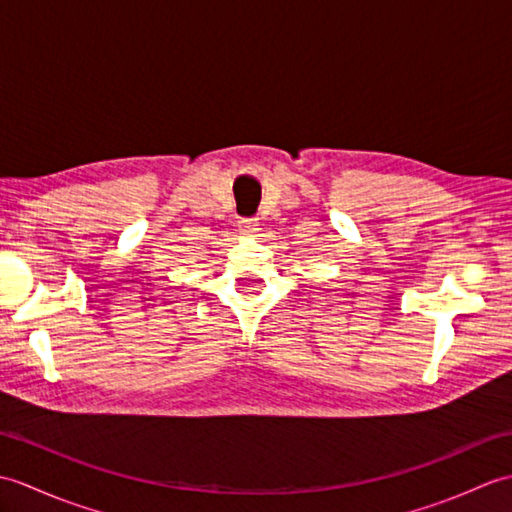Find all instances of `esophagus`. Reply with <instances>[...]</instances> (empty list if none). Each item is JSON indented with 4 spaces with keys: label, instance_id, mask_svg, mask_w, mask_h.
I'll list each match as a JSON object with an SVG mask.
<instances>
[{
    "label": "esophagus",
    "instance_id": "34e87169",
    "mask_svg": "<svg viewBox=\"0 0 512 512\" xmlns=\"http://www.w3.org/2000/svg\"><path fill=\"white\" fill-rule=\"evenodd\" d=\"M239 233L242 235H255L259 231V222L255 217H244V220H239Z\"/></svg>",
    "mask_w": 512,
    "mask_h": 512
}]
</instances>
